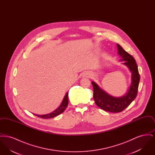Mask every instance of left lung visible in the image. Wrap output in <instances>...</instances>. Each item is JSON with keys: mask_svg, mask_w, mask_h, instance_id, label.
Instances as JSON below:
<instances>
[{"mask_svg": "<svg viewBox=\"0 0 155 155\" xmlns=\"http://www.w3.org/2000/svg\"><path fill=\"white\" fill-rule=\"evenodd\" d=\"M118 54L124 64L128 67L131 72V85L128 91L124 96L115 97L107 94L100 88L95 82H92L94 88V99L96 105L104 110L111 113H118L124 110L135 99L138 93V89L140 80L138 66L135 60L123 48L117 44Z\"/></svg>", "mask_w": 155, "mask_h": 155, "instance_id": "left-lung-1", "label": "left lung"}]
</instances>
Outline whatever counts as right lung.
<instances>
[{"mask_svg": "<svg viewBox=\"0 0 155 155\" xmlns=\"http://www.w3.org/2000/svg\"><path fill=\"white\" fill-rule=\"evenodd\" d=\"M68 92H67L66 95L64 96L62 102L61 103L60 106L59 107L56 109L55 110L53 111L52 113H49V114H44V115H38V114H35V116H37L39 117H41L42 118H51L57 116H58L60 114L62 113L64 110L66 109V108L68 105Z\"/></svg>", "mask_w": 155, "mask_h": 155, "instance_id": "add662e5", "label": "right lung"}]
</instances>
